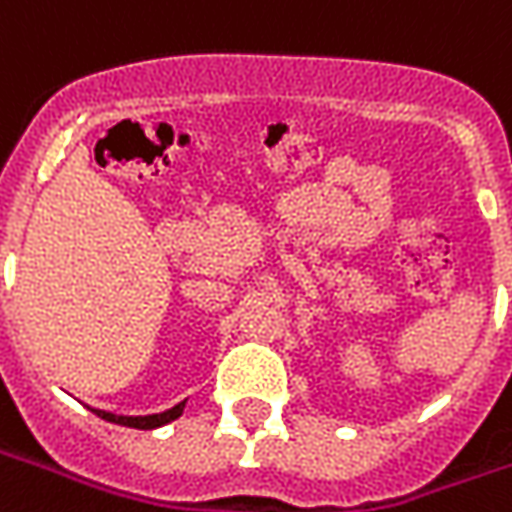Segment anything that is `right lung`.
<instances>
[{"mask_svg": "<svg viewBox=\"0 0 512 512\" xmlns=\"http://www.w3.org/2000/svg\"><path fill=\"white\" fill-rule=\"evenodd\" d=\"M183 406L186 403H178V406H172L169 411L164 414H147V417H117V414H109V411H98L93 408L95 414L106 422H115V425H126V428H139V430H153V428H161V425H167L172 419H178L183 414Z\"/></svg>", "mask_w": 512, "mask_h": 512, "instance_id": "add662e5", "label": "right lung"}]
</instances>
